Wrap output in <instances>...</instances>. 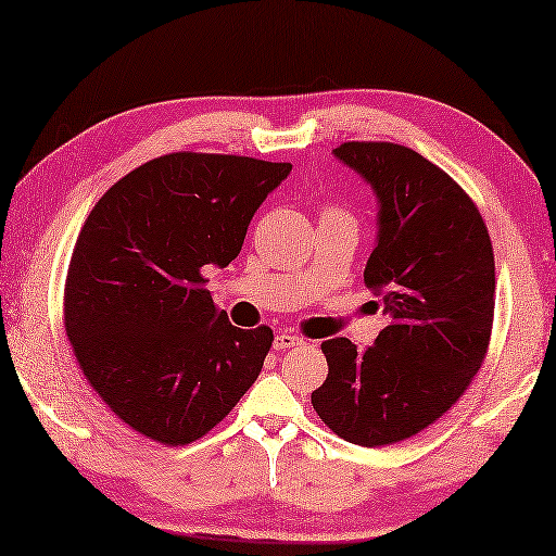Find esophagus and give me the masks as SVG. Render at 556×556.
Listing matches in <instances>:
<instances>
[{
	"instance_id": "obj_1",
	"label": "esophagus",
	"mask_w": 556,
	"mask_h": 556,
	"mask_svg": "<svg viewBox=\"0 0 556 556\" xmlns=\"http://www.w3.org/2000/svg\"><path fill=\"white\" fill-rule=\"evenodd\" d=\"M300 344H305L303 338H295V334H290V332H278L276 340H273V348H276V350L300 348Z\"/></svg>"
}]
</instances>
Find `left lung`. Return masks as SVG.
<instances>
[{
  "label": "left lung",
  "mask_w": 556,
  "mask_h": 556,
  "mask_svg": "<svg viewBox=\"0 0 556 556\" xmlns=\"http://www.w3.org/2000/svg\"><path fill=\"white\" fill-rule=\"evenodd\" d=\"M334 157L377 194L364 283L389 325L371 348L323 342L313 408L340 439L377 448L424 431L458 402L485 359L495 256L478 206L441 167L394 142H344Z\"/></svg>",
  "instance_id": "8db88e82"
}]
</instances>
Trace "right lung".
<instances>
[{
  "label": "right lung",
  "mask_w": 556,
  "mask_h": 556,
  "mask_svg": "<svg viewBox=\"0 0 556 556\" xmlns=\"http://www.w3.org/2000/svg\"><path fill=\"white\" fill-rule=\"evenodd\" d=\"M290 162L172 152L98 199L73 249L63 320L88 384L152 441L202 439L258 379L270 327L241 330L204 288L239 256Z\"/></svg>",
  "instance_id": "1"
}]
</instances>
